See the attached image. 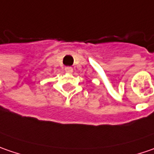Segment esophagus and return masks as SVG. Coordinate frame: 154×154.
Here are the masks:
<instances>
[{"label": "esophagus", "instance_id": "34e87169", "mask_svg": "<svg viewBox=\"0 0 154 154\" xmlns=\"http://www.w3.org/2000/svg\"><path fill=\"white\" fill-rule=\"evenodd\" d=\"M65 71H66L67 73H71V72L73 71V69H72V67H70V66H67V67H65Z\"/></svg>", "mask_w": 154, "mask_h": 154}]
</instances>
